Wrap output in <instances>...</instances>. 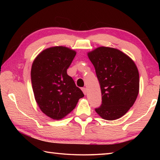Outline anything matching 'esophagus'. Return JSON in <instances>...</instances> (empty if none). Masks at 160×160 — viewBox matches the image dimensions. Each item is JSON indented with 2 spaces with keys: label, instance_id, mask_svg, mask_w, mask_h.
<instances>
[{
  "label": "esophagus",
  "instance_id": "34e87169",
  "mask_svg": "<svg viewBox=\"0 0 160 160\" xmlns=\"http://www.w3.org/2000/svg\"><path fill=\"white\" fill-rule=\"evenodd\" d=\"M82 90L84 94H87V88H82Z\"/></svg>",
  "mask_w": 160,
  "mask_h": 160
}]
</instances>
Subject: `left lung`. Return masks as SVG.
Instances as JSON below:
<instances>
[{"label": "left lung", "instance_id": "1", "mask_svg": "<svg viewBox=\"0 0 160 160\" xmlns=\"http://www.w3.org/2000/svg\"><path fill=\"white\" fill-rule=\"evenodd\" d=\"M102 92L95 112L106 120L121 118L130 109L139 92V73L131 58L121 51L101 47L88 53Z\"/></svg>", "mask_w": 160, "mask_h": 160}]
</instances>
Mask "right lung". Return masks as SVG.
Wrapping results in <instances>:
<instances>
[{"mask_svg":"<svg viewBox=\"0 0 160 160\" xmlns=\"http://www.w3.org/2000/svg\"><path fill=\"white\" fill-rule=\"evenodd\" d=\"M76 52L64 47L47 48L32 63L31 80L35 100L53 119L63 118L75 109L84 94L67 74Z\"/></svg>","mask_w":160,"mask_h":160,"instance_id":"add662e5","label":"right lung"}]
</instances>
